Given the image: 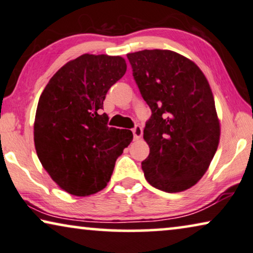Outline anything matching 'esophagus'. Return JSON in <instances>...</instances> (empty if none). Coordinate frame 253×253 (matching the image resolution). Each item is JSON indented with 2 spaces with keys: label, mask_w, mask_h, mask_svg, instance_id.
Returning a JSON list of instances; mask_svg holds the SVG:
<instances>
[{
  "label": "esophagus",
  "mask_w": 253,
  "mask_h": 253,
  "mask_svg": "<svg viewBox=\"0 0 253 253\" xmlns=\"http://www.w3.org/2000/svg\"><path fill=\"white\" fill-rule=\"evenodd\" d=\"M131 131H133V135H134V140H138V138H141L142 134H143V130H142V127L140 126H135L133 129H131Z\"/></svg>",
  "instance_id": "34e87169"
}]
</instances>
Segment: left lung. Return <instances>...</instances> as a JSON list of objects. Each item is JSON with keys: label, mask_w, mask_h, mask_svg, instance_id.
Masks as SVG:
<instances>
[{"label": "left lung", "mask_w": 253, "mask_h": 253, "mask_svg": "<svg viewBox=\"0 0 253 253\" xmlns=\"http://www.w3.org/2000/svg\"><path fill=\"white\" fill-rule=\"evenodd\" d=\"M142 97L152 115L143 138L150 148L142 162L152 187L180 193L208 170L220 140L214 97L202 70L172 50L127 54Z\"/></svg>", "instance_id": "1"}]
</instances>
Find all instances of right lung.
I'll return each instance as SVG.
<instances>
[{
	"label": "right lung",
	"instance_id": "1",
	"mask_svg": "<svg viewBox=\"0 0 253 253\" xmlns=\"http://www.w3.org/2000/svg\"><path fill=\"white\" fill-rule=\"evenodd\" d=\"M126 70L120 56L84 54L60 67L42 91L35 150L66 193L89 196L105 188L117 158L133 140L129 129L109 127L108 115L101 112L106 92Z\"/></svg>",
	"mask_w": 253,
	"mask_h": 253
}]
</instances>
